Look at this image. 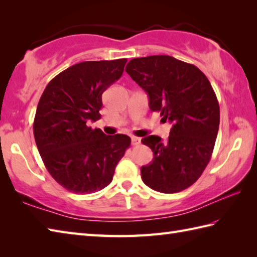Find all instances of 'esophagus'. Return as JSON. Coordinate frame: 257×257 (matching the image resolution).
Wrapping results in <instances>:
<instances>
[{
	"label": "esophagus",
	"instance_id": "1",
	"mask_svg": "<svg viewBox=\"0 0 257 257\" xmlns=\"http://www.w3.org/2000/svg\"><path fill=\"white\" fill-rule=\"evenodd\" d=\"M141 143V139L138 137H132V144L133 146H139Z\"/></svg>",
	"mask_w": 257,
	"mask_h": 257
}]
</instances>
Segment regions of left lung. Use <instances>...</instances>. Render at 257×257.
I'll return each instance as SVG.
<instances>
[{
  "instance_id": "obj_1",
  "label": "left lung",
  "mask_w": 257,
  "mask_h": 257,
  "mask_svg": "<svg viewBox=\"0 0 257 257\" xmlns=\"http://www.w3.org/2000/svg\"><path fill=\"white\" fill-rule=\"evenodd\" d=\"M125 72L148 94L150 110L172 123L166 143L158 136L141 140L154 152L152 162L141 167L143 181L158 192H180L211 159L220 124L215 92L198 67L172 56L134 58Z\"/></svg>"
}]
</instances>
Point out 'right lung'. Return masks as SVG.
Returning <instances> with one entry per match:
<instances>
[{
    "label": "right lung",
    "instance_id": "obj_1",
    "mask_svg": "<svg viewBox=\"0 0 257 257\" xmlns=\"http://www.w3.org/2000/svg\"><path fill=\"white\" fill-rule=\"evenodd\" d=\"M125 58L83 62L55 76L41 96L34 138L51 176L74 193H94L112 181L129 148L125 135L106 136L89 127L100 119L102 92L123 73Z\"/></svg>",
    "mask_w": 257,
    "mask_h": 257
}]
</instances>
